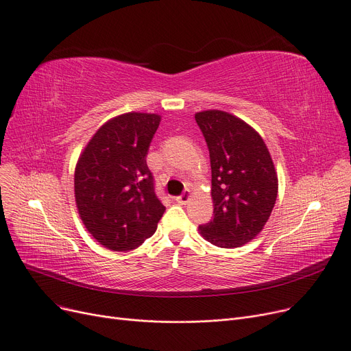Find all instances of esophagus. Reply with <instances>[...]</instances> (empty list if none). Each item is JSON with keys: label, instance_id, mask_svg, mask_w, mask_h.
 Returning a JSON list of instances; mask_svg holds the SVG:
<instances>
[{"label": "esophagus", "instance_id": "obj_1", "mask_svg": "<svg viewBox=\"0 0 351 351\" xmlns=\"http://www.w3.org/2000/svg\"><path fill=\"white\" fill-rule=\"evenodd\" d=\"M189 199H191V192H189V191H185L180 196L176 197V202H178L179 205H186L188 202H189Z\"/></svg>", "mask_w": 351, "mask_h": 351}]
</instances>
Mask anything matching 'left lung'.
<instances>
[{
    "mask_svg": "<svg viewBox=\"0 0 351 351\" xmlns=\"http://www.w3.org/2000/svg\"><path fill=\"white\" fill-rule=\"evenodd\" d=\"M209 147L213 219L199 233L215 246L233 249L262 232L278 197L270 152L254 129L225 110L195 114Z\"/></svg>",
    "mask_w": 351,
    "mask_h": 351,
    "instance_id": "left-lung-1",
    "label": "left lung"
}]
</instances>
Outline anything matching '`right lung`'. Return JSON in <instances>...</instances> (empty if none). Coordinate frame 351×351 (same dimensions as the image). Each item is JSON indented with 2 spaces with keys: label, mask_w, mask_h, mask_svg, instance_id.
<instances>
[{
  "label": "right lung",
  "mask_w": 351,
  "mask_h": 351,
  "mask_svg": "<svg viewBox=\"0 0 351 351\" xmlns=\"http://www.w3.org/2000/svg\"><path fill=\"white\" fill-rule=\"evenodd\" d=\"M158 114L128 112L105 122L75 166V204L86 230L109 250L126 252L151 237L165 206L146 165Z\"/></svg>",
  "instance_id": "1"
}]
</instances>
